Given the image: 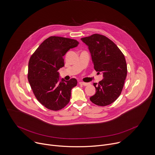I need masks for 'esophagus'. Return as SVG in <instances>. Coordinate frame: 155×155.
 Wrapping results in <instances>:
<instances>
[{
  "label": "esophagus",
  "instance_id": "obj_1",
  "mask_svg": "<svg viewBox=\"0 0 155 155\" xmlns=\"http://www.w3.org/2000/svg\"><path fill=\"white\" fill-rule=\"evenodd\" d=\"M79 83H80V84L83 85V86H88V85L90 84L89 83H86V82H83V81H80Z\"/></svg>",
  "mask_w": 155,
  "mask_h": 155
}]
</instances>
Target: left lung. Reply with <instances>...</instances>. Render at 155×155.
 Wrapping results in <instances>:
<instances>
[{
	"mask_svg": "<svg viewBox=\"0 0 155 155\" xmlns=\"http://www.w3.org/2000/svg\"><path fill=\"white\" fill-rule=\"evenodd\" d=\"M81 39L88 46L94 69L104 77L98 84L94 83L96 92L90 100L98 106L109 105L119 97L124 87L127 75L125 56L104 35L94 34Z\"/></svg>",
	"mask_w": 155,
	"mask_h": 155,
	"instance_id": "8db88e82",
	"label": "left lung"
}]
</instances>
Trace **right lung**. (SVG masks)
I'll return each mask as SVG.
<instances>
[{"instance_id": "right-lung-1", "label": "right lung", "mask_w": 155, "mask_h": 155, "mask_svg": "<svg viewBox=\"0 0 155 155\" xmlns=\"http://www.w3.org/2000/svg\"><path fill=\"white\" fill-rule=\"evenodd\" d=\"M75 39L50 36L44 40L31 56L28 68V80L39 102L46 108L58 111L70 101L72 89L77 81L71 78L59 82L58 71L64 66L63 56L78 45Z\"/></svg>"}]
</instances>
